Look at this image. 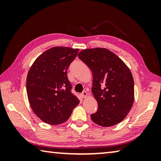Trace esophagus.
Returning <instances> with one entry per match:
<instances>
[{
	"label": "esophagus",
	"mask_w": 161,
	"mask_h": 161,
	"mask_svg": "<svg viewBox=\"0 0 161 161\" xmlns=\"http://www.w3.org/2000/svg\"><path fill=\"white\" fill-rule=\"evenodd\" d=\"M81 96L82 98H85L87 97V92L86 91H84L82 92V93L81 94Z\"/></svg>",
	"instance_id": "1"
}]
</instances>
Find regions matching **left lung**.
Masks as SVG:
<instances>
[{
    "instance_id": "1",
    "label": "left lung",
    "mask_w": 161,
    "mask_h": 161,
    "mask_svg": "<svg viewBox=\"0 0 161 161\" xmlns=\"http://www.w3.org/2000/svg\"><path fill=\"white\" fill-rule=\"evenodd\" d=\"M78 57L93 75L92 92L97 101L98 109L91 115L92 120L103 127L120 123L134 101V82L129 68L105 48L83 50Z\"/></svg>"
}]
</instances>
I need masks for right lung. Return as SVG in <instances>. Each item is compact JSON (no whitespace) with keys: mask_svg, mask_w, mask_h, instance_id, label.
<instances>
[{"mask_svg":"<svg viewBox=\"0 0 161 161\" xmlns=\"http://www.w3.org/2000/svg\"><path fill=\"white\" fill-rule=\"evenodd\" d=\"M78 51L67 47L50 48L38 57L29 70L26 87L30 104L46 124L64 123L80 103L67 78V69Z\"/></svg>","mask_w":161,"mask_h":161,"instance_id":"obj_1","label":"right lung"}]
</instances>
